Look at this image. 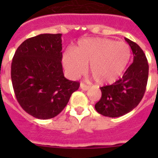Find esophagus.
Masks as SVG:
<instances>
[{
    "label": "esophagus",
    "instance_id": "1",
    "mask_svg": "<svg viewBox=\"0 0 158 158\" xmlns=\"http://www.w3.org/2000/svg\"><path fill=\"white\" fill-rule=\"evenodd\" d=\"M80 89H81L82 90L86 91V90H88V89H89V86H88V85H86V84H83V83H81V84H80Z\"/></svg>",
    "mask_w": 158,
    "mask_h": 158
}]
</instances>
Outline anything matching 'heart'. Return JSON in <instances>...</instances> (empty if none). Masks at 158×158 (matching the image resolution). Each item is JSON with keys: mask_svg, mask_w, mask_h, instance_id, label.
Segmentation results:
<instances>
[{"mask_svg": "<svg viewBox=\"0 0 158 158\" xmlns=\"http://www.w3.org/2000/svg\"><path fill=\"white\" fill-rule=\"evenodd\" d=\"M131 56L130 46L109 38L81 39L72 50L62 55V64L69 77H78L86 69L99 84H112L125 71Z\"/></svg>", "mask_w": 158, "mask_h": 158, "instance_id": "b5f03b06", "label": "heart"}]
</instances>
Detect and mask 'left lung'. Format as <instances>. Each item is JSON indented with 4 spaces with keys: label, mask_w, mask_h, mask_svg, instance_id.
I'll list each match as a JSON object with an SVG mask.
<instances>
[{
    "label": "left lung",
    "mask_w": 158,
    "mask_h": 158,
    "mask_svg": "<svg viewBox=\"0 0 158 158\" xmlns=\"http://www.w3.org/2000/svg\"><path fill=\"white\" fill-rule=\"evenodd\" d=\"M132 50L134 60L121 79L111 85L101 87L102 98L95 109L107 117H120L135 109L144 95L148 64L143 51L137 43L125 38Z\"/></svg>",
    "instance_id": "left-lung-1"
}]
</instances>
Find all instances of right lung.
Masks as SVG:
<instances>
[{"label":"right lung","instance_id":"right-lung-1","mask_svg":"<svg viewBox=\"0 0 158 158\" xmlns=\"http://www.w3.org/2000/svg\"><path fill=\"white\" fill-rule=\"evenodd\" d=\"M61 33H43L25 40L11 63V80L21 107L33 117L47 120L65 107L79 83L64 78Z\"/></svg>","mask_w":158,"mask_h":158}]
</instances>
